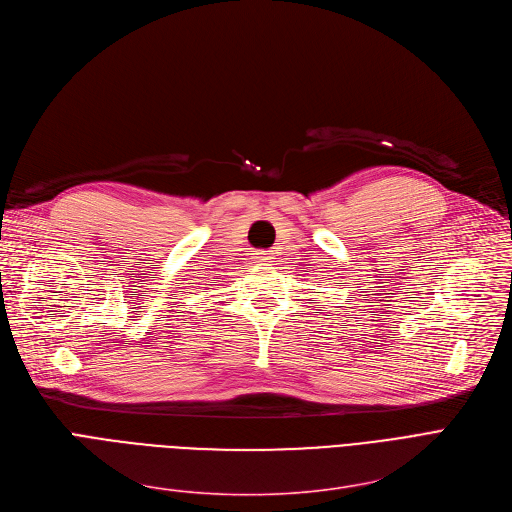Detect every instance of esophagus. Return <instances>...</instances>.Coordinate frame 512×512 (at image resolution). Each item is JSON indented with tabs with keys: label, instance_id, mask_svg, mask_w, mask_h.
<instances>
[{
	"label": "esophagus",
	"instance_id": "34e87169",
	"mask_svg": "<svg viewBox=\"0 0 512 512\" xmlns=\"http://www.w3.org/2000/svg\"><path fill=\"white\" fill-rule=\"evenodd\" d=\"M273 258H275V254H273L271 250H258V252L254 254V260H256V262H262V264L273 262Z\"/></svg>",
	"mask_w": 512,
	"mask_h": 512
}]
</instances>
